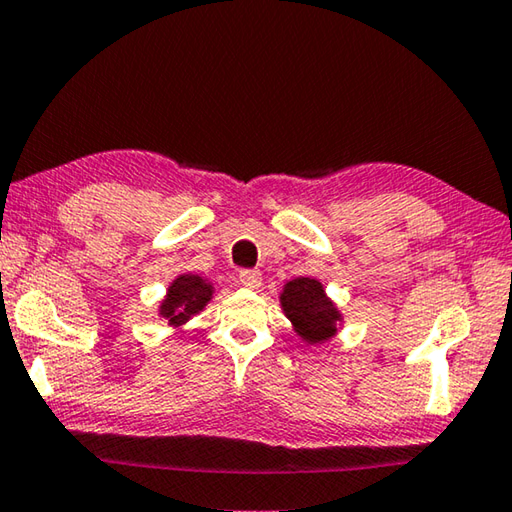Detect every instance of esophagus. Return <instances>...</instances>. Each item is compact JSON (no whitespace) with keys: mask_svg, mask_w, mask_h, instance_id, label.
I'll return each mask as SVG.
<instances>
[{"mask_svg":"<svg viewBox=\"0 0 512 512\" xmlns=\"http://www.w3.org/2000/svg\"><path fill=\"white\" fill-rule=\"evenodd\" d=\"M239 284L246 286V288H257L262 284V273L259 271H250V268H244V271H239Z\"/></svg>","mask_w":512,"mask_h":512,"instance_id":"esophagus-1","label":"esophagus"}]
</instances>
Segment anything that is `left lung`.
Listing matches in <instances>:
<instances>
[{"instance_id":"left-lung-1","label":"left lung","mask_w":512,"mask_h":512,"mask_svg":"<svg viewBox=\"0 0 512 512\" xmlns=\"http://www.w3.org/2000/svg\"><path fill=\"white\" fill-rule=\"evenodd\" d=\"M286 318L306 342H324L336 333L340 313L324 295V288L313 277H297L284 286L280 297Z\"/></svg>"}]
</instances>
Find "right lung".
I'll return each instance as SVG.
<instances>
[{"label": "right lung", "instance_id": "add662e5", "mask_svg": "<svg viewBox=\"0 0 512 512\" xmlns=\"http://www.w3.org/2000/svg\"><path fill=\"white\" fill-rule=\"evenodd\" d=\"M212 286L203 282L199 275H181L176 277L172 286L167 288V297L161 304V315L170 320V324H181L194 313H199L210 302Z\"/></svg>", "mask_w": 512, "mask_h": 512}]
</instances>
